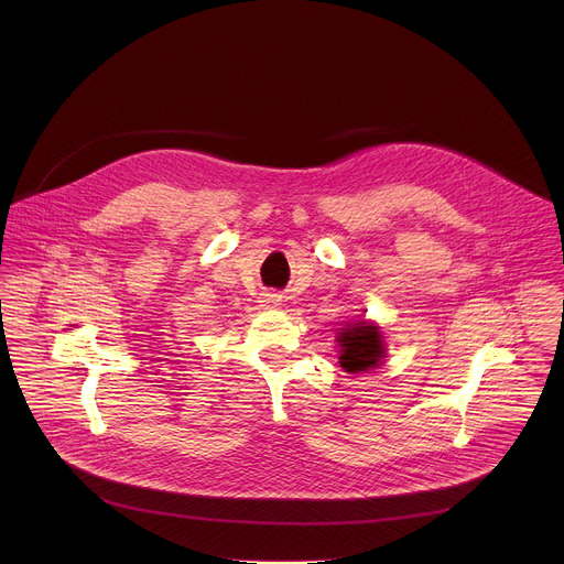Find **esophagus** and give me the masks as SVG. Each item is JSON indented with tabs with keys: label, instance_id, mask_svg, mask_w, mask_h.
Returning a JSON list of instances; mask_svg holds the SVG:
<instances>
[{
	"label": "esophagus",
	"instance_id": "34e87169",
	"mask_svg": "<svg viewBox=\"0 0 564 564\" xmlns=\"http://www.w3.org/2000/svg\"><path fill=\"white\" fill-rule=\"evenodd\" d=\"M261 303H263L265 307H279V305H281V296L274 294V292H263V294H261Z\"/></svg>",
	"mask_w": 564,
	"mask_h": 564
}]
</instances>
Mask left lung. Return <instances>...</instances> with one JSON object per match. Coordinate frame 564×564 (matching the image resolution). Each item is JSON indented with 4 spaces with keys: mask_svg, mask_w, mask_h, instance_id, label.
Wrapping results in <instances>:
<instances>
[{
    "mask_svg": "<svg viewBox=\"0 0 564 564\" xmlns=\"http://www.w3.org/2000/svg\"><path fill=\"white\" fill-rule=\"evenodd\" d=\"M337 344L339 364L346 372L372 370L381 364V357H386L379 326L370 324V321H355V324L341 328Z\"/></svg>",
    "mask_w": 564,
    "mask_h": 564,
    "instance_id": "obj_1",
    "label": "left lung"
}]
</instances>
